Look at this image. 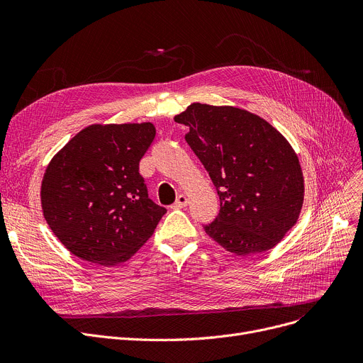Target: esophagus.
Instances as JSON below:
<instances>
[{
    "label": "esophagus",
    "mask_w": 363,
    "mask_h": 363,
    "mask_svg": "<svg viewBox=\"0 0 363 363\" xmlns=\"http://www.w3.org/2000/svg\"><path fill=\"white\" fill-rule=\"evenodd\" d=\"M188 204V197L186 196H184V194H179L178 197H177V201L174 203V208H182V207H185Z\"/></svg>",
    "instance_id": "esophagus-1"
}]
</instances>
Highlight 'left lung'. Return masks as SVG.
Wrapping results in <instances>:
<instances>
[{"label": "left lung", "mask_w": 363, "mask_h": 363, "mask_svg": "<svg viewBox=\"0 0 363 363\" xmlns=\"http://www.w3.org/2000/svg\"><path fill=\"white\" fill-rule=\"evenodd\" d=\"M174 119L189 128L185 140L220 200L206 234L238 256L271 250L296 225L304 199L290 143L257 114L233 106L193 103Z\"/></svg>", "instance_id": "left-lung-1"}]
</instances>
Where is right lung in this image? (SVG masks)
<instances>
[{
  "mask_svg": "<svg viewBox=\"0 0 363 363\" xmlns=\"http://www.w3.org/2000/svg\"><path fill=\"white\" fill-rule=\"evenodd\" d=\"M156 137L150 122L89 125L51 159L41 185L44 218L66 249L91 263L126 262L166 208L148 199L140 160Z\"/></svg>",
  "mask_w": 363,
  "mask_h": 363,
  "instance_id": "right-lung-1",
  "label": "right lung"
}]
</instances>
